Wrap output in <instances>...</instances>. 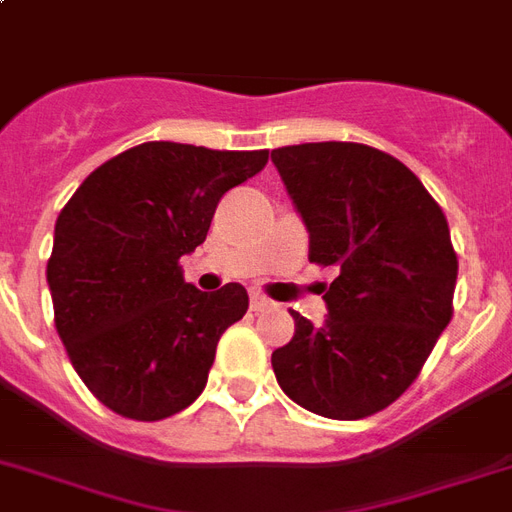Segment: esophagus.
<instances>
[{"label": "esophagus", "instance_id": "34e87169", "mask_svg": "<svg viewBox=\"0 0 512 512\" xmlns=\"http://www.w3.org/2000/svg\"><path fill=\"white\" fill-rule=\"evenodd\" d=\"M249 308H252L255 314H260V311H265V308H271V300L263 298V295H257V292H252V298H249Z\"/></svg>", "mask_w": 512, "mask_h": 512}]
</instances>
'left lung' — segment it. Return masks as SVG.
Returning a JSON list of instances; mask_svg holds the SVG:
<instances>
[{"mask_svg": "<svg viewBox=\"0 0 512 512\" xmlns=\"http://www.w3.org/2000/svg\"><path fill=\"white\" fill-rule=\"evenodd\" d=\"M271 161L306 222L308 260L335 271L325 325L292 311L295 335L271 354L276 381L327 419L373 416L416 381L454 317L446 214L405 163L368 144H292Z\"/></svg>", "mask_w": 512, "mask_h": 512, "instance_id": "left-lung-1", "label": "left lung"}]
</instances>
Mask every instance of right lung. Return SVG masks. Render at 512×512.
I'll use <instances>...</instances> for the list:
<instances>
[{"label":"right lung","mask_w":512,"mask_h":512,"mask_svg":"<svg viewBox=\"0 0 512 512\" xmlns=\"http://www.w3.org/2000/svg\"><path fill=\"white\" fill-rule=\"evenodd\" d=\"M268 150L144 142L101 163L61 209L48 260L56 330L77 376L109 411L161 421L204 392L220 335L249 308L241 284L182 279L230 187Z\"/></svg>","instance_id":"add662e5"}]
</instances>
